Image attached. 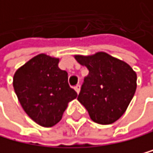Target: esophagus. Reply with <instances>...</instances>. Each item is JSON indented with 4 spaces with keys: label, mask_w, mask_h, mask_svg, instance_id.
<instances>
[{
    "label": "esophagus",
    "mask_w": 153,
    "mask_h": 153,
    "mask_svg": "<svg viewBox=\"0 0 153 153\" xmlns=\"http://www.w3.org/2000/svg\"><path fill=\"white\" fill-rule=\"evenodd\" d=\"M74 90L76 91L77 94H79V92H80V85H76V86L74 87Z\"/></svg>",
    "instance_id": "34e87169"
}]
</instances>
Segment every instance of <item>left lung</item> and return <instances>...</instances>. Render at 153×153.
Returning <instances> with one entry per match:
<instances>
[{
    "instance_id": "left-lung-1",
    "label": "left lung",
    "mask_w": 153,
    "mask_h": 153,
    "mask_svg": "<svg viewBox=\"0 0 153 153\" xmlns=\"http://www.w3.org/2000/svg\"><path fill=\"white\" fill-rule=\"evenodd\" d=\"M88 69L78 100L91 119L99 124H111L126 111L137 88V74L126 62L105 52L91 56L75 55Z\"/></svg>"
}]
</instances>
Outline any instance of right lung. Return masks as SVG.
Segmentation results:
<instances>
[{
    "mask_svg": "<svg viewBox=\"0 0 153 153\" xmlns=\"http://www.w3.org/2000/svg\"><path fill=\"white\" fill-rule=\"evenodd\" d=\"M59 59L39 54L19 67L13 88L26 114L43 127H52L77 92L68 85L67 72L59 68Z\"/></svg>",
    "mask_w": 153,
    "mask_h": 153,
    "instance_id": "right-lung-1",
    "label": "right lung"
}]
</instances>
